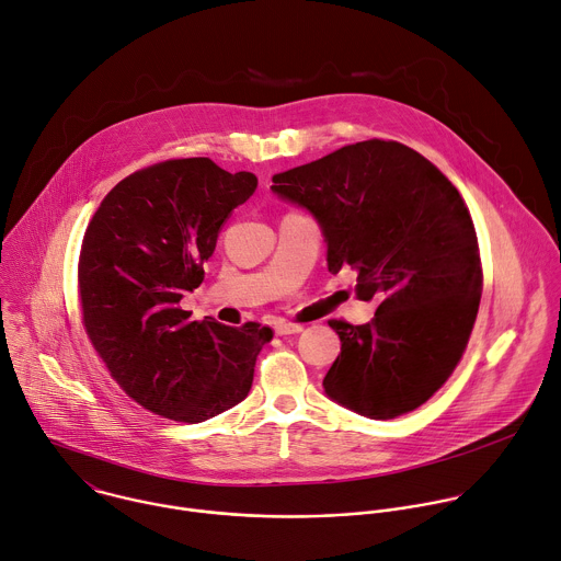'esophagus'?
<instances>
[{
	"label": "esophagus",
	"instance_id": "obj_1",
	"mask_svg": "<svg viewBox=\"0 0 561 561\" xmlns=\"http://www.w3.org/2000/svg\"><path fill=\"white\" fill-rule=\"evenodd\" d=\"M297 333H301V327H297V324H288V322H277L275 324V335H279V337L297 335Z\"/></svg>",
	"mask_w": 561,
	"mask_h": 561
}]
</instances>
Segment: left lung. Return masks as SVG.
Here are the masks:
<instances>
[{
    "mask_svg": "<svg viewBox=\"0 0 561 561\" xmlns=\"http://www.w3.org/2000/svg\"><path fill=\"white\" fill-rule=\"evenodd\" d=\"M271 191L319 224L329 271L351 266L357 299L377 301L364 327L329 322L342 353L324 392L370 420L422 407L457 366L482 297L459 191L417 150L381 139L277 173Z\"/></svg>",
    "mask_w": 561,
    "mask_h": 561,
    "instance_id": "left-lung-1",
    "label": "left lung"
}]
</instances>
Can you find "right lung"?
Returning <instances> with one entry per match:
<instances>
[{
  "label": "right lung",
  "mask_w": 561,
  "mask_h": 561,
  "mask_svg": "<svg viewBox=\"0 0 561 561\" xmlns=\"http://www.w3.org/2000/svg\"><path fill=\"white\" fill-rule=\"evenodd\" d=\"M257 188L208 157L171 159L122 180L95 210L79 255L87 333L137 404L197 424L247 399L273 331L191 322L180 308L232 208Z\"/></svg>",
  "instance_id": "right-lung-1"
}]
</instances>
